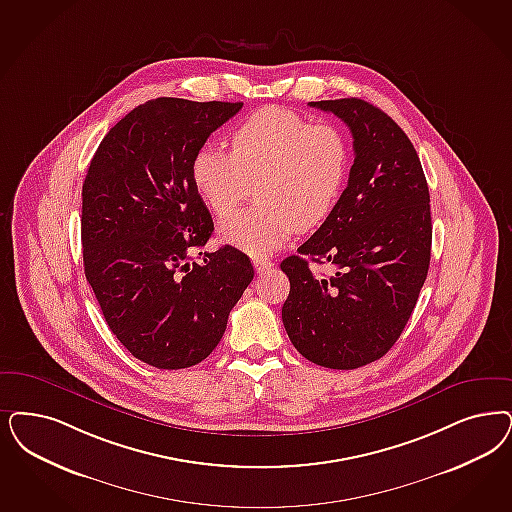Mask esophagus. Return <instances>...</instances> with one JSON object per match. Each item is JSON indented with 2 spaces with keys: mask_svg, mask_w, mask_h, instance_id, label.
Segmentation results:
<instances>
[{
  "mask_svg": "<svg viewBox=\"0 0 512 512\" xmlns=\"http://www.w3.org/2000/svg\"><path fill=\"white\" fill-rule=\"evenodd\" d=\"M253 266H255L257 274H263L272 266V261H268V259H253Z\"/></svg>",
  "mask_w": 512,
  "mask_h": 512,
  "instance_id": "34e87169",
  "label": "esophagus"
}]
</instances>
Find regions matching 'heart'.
I'll use <instances>...</instances> for the list:
<instances>
[{"label": "heart", "instance_id": "obj_1", "mask_svg": "<svg viewBox=\"0 0 512 512\" xmlns=\"http://www.w3.org/2000/svg\"><path fill=\"white\" fill-rule=\"evenodd\" d=\"M232 153L204 145L194 153V189L217 217L253 191L257 202L219 227L223 242L263 257L295 230L319 227L335 212L352 170V145L333 123H312L287 107L251 113L230 138Z\"/></svg>", "mask_w": 512, "mask_h": 512}]
</instances>
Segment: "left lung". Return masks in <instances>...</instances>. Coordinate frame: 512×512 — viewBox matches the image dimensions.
Returning <instances> with one entry per match:
<instances>
[{
    "label": "left lung",
    "mask_w": 512,
    "mask_h": 512,
    "mask_svg": "<svg viewBox=\"0 0 512 512\" xmlns=\"http://www.w3.org/2000/svg\"><path fill=\"white\" fill-rule=\"evenodd\" d=\"M310 106L335 113L353 138L348 187L297 255L283 327L297 352L319 367L350 371L380 359L403 333L431 259V208L422 162L401 126L359 98ZM310 262L336 266L316 277Z\"/></svg>",
    "instance_id": "8db88e82"
}]
</instances>
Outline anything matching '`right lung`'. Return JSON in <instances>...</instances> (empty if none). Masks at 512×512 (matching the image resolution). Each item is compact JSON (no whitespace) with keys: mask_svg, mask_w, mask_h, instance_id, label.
<instances>
[{"mask_svg":"<svg viewBox=\"0 0 512 512\" xmlns=\"http://www.w3.org/2000/svg\"><path fill=\"white\" fill-rule=\"evenodd\" d=\"M242 106L149 100L107 132L90 160L85 276L111 333L151 367L174 371L206 359L253 280L240 249L202 253L213 221L191 177L194 153Z\"/></svg>","mask_w":512,"mask_h":512,"instance_id":"obj_1","label":"right lung"}]
</instances>
